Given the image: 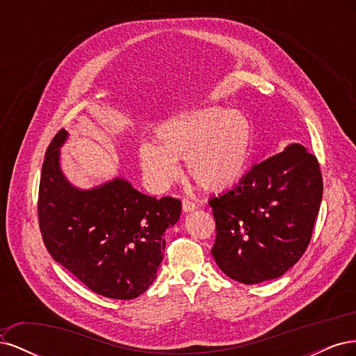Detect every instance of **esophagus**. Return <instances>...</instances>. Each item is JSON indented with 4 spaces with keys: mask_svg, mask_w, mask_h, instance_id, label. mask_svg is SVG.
Here are the masks:
<instances>
[{
    "mask_svg": "<svg viewBox=\"0 0 356 356\" xmlns=\"http://www.w3.org/2000/svg\"><path fill=\"white\" fill-rule=\"evenodd\" d=\"M182 209H184L186 212L195 211L196 209V203L191 202L190 199H182Z\"/></svg>",
    "mask_w": 356,
    "mask_h": 356,
    "instance_id": "obj_1",
    "label": "esophagus"
}]
</instances>
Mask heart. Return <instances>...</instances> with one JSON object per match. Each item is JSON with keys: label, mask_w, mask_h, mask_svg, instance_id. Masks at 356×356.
I'll use <instances>...</instances> for the list:
<instances>
[{"label": "heart", "mask_w": 356, "mask_h": 356, "mask_svg": "<svg viewBox=\"0 0 356 356\" xmlns=\"http://www.w3.org/2000/svg\"><path fill=\"white\" fill-rule=\"evenodd\" d=\"M154 143L139 147V163L156 191L179 178L186 160L191 179L209 191L232 187L245 174L251 153V126L239 111L215 106L170 118L154 132Z\"/></svg>", "instance_id": "obj_1"}]
</instances>
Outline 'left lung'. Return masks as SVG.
Returning <instances> with one entry per match:
<instances>
[{
    "mask_svg": "<svg viewBox=\"0 0 356 356\" xmlns=\"http://www.w3.org/2000/svg\"><path fill=\"white\" fill-rule=\"evenodd\" d=\"M318 159L300 144L266 159L209 200L215 263L241 284L282 276L307 250L322 200Z\"/></svg>",
    "mask_w": 356,
    "mask_h": 356,
    "instance_id": "obj_1",
    "label": "left lung"
}]
</instances>
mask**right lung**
<instances>
[{"label":"right lung","instance_id":"1","mask_svg":"<svg viewBox=\"0 0 356 356\" xmlns=\"http://www.w3.org/2000/svg\"><path fill=\"white\" fill-rule=\"evenodd\" d=\"M65 129L51 139L42 163L38 222L49 254L93 293L117 300L141 296L163 260V234L181 200L143 195L115 178L92 190L72 187L59 168Z\"/></svg>","mask_w":356,"mask_h":356}]
</instances>
